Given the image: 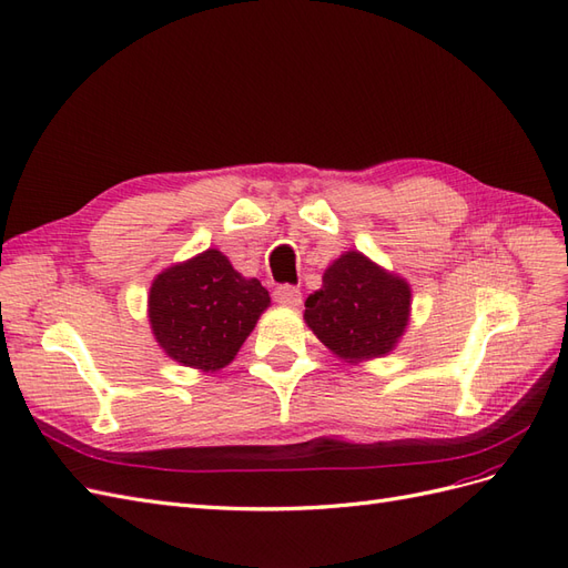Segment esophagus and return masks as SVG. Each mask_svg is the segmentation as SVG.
<instances>
[{"label":"esophagus","instance_id":"1","mask_svg":"<svg viewBox=\"0 0 568 568\" xmlns=\"http://www.w3.org/2000/svg\"><path fill=\"white\" fill-rule=\"evenodd\" d=\"M273 295H275V302L283 306H300L302 304V293L295 285H278Z\"/></svg>","mask_w":568,"mask_h":568}]
</instances>
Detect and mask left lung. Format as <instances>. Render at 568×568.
I'll use <instances>...</instances> for the list:
<instances>
[{
	"label": "left lung",
	"mask_w": 568,
	"mask_h": 568,
	"mask_svg": "<svg viewBox=\"0 0 568 568\" xmlns=\"http://www.w3.org/2000/svg\"><path fill=\"white\" fill-rule=\"evenodd\" d=\"M304 306L306 326L321 343L356 364L393 352L409 323L412 287L362 252H347Z\"/></svg>",
	"instance_id": "8db88e82"
}]
</instances>
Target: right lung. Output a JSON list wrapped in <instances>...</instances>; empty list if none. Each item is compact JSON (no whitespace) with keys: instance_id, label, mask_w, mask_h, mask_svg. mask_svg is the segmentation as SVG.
<instances>
[{"instance_id":"right-lung-1","label":"right lung","mask_w":568,"mask_h":568,"mask_svg":"<svg viewBox=\"0 0 568 568\" xmlns=\"http://www.w3.org/2000/svg\"><path fill=\"white\" fill-rule=\"evenodd\" d=\"M268 304L262 283L240 275L219 250H206L156 275L150 323L171 359L219 371L235 359Z\"/></svg>"}]
</instances>
